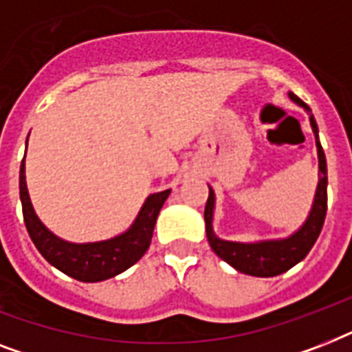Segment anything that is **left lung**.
<instances>
[{
	"label": "left lung",
	"instance_id": "1",
	"mask_svg": "<svg viewBox=\"0 0 352 352\" xmlns=\"http://www.w3.org/2000/svg\"><path fill=\"white\" fill-rule=\"evenodd\" d=\"M292 100L301 106L309 113L311 118L312 131L316 137L318 148V162H320V181H318L316 195H314V204L307 221L303 223L300 230L292 234L287 239L278 241H259V243H235V241L219 239L214 234L212 228V219H214V204L215 195L214 190L210 188L208 201L204 208V223H206V237L212 246V250L217 256L226 261L228 265L248 276H257V278H272L279 274L287 272L289 268L303 259L311 252V248L316 243L318 235L322 232L325 214H327V162H325V153H323L320 137H318L316 120L312 117L311 107L305 102L300 100L294 93H289Z\"/></svg>",
	"mask_w": 352,
	"mask_h": 352
}]
</instances>
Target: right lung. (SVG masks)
I'll return each mask as SVG.
<instances>
[{"label":"right lung","mask_w":352,"mask_h":352,"mask_svg":"<svg viewBox=\"0 0 352 352\" xmlns=\"http://www.w3.org/2000/svg\"><path fill=\"white\" fill-rule=\"evenodd\" d=\"M170 192L171 190H164V192L149 195L138 212L131 228L124 234L107 241L76 245V243H67V241L56 237L38 219L32 203H30L29 192H27L25 159L21 160V168H19V199H21L23 221L30 239L38 252L51 263L52 267H56L63 274H67L78 281H85V283H95V281L113 278L135 265L146 254L151 237H153V228L159 212Z\"/></svg>","instance_id":"right-lung-1"}]
</instances>
